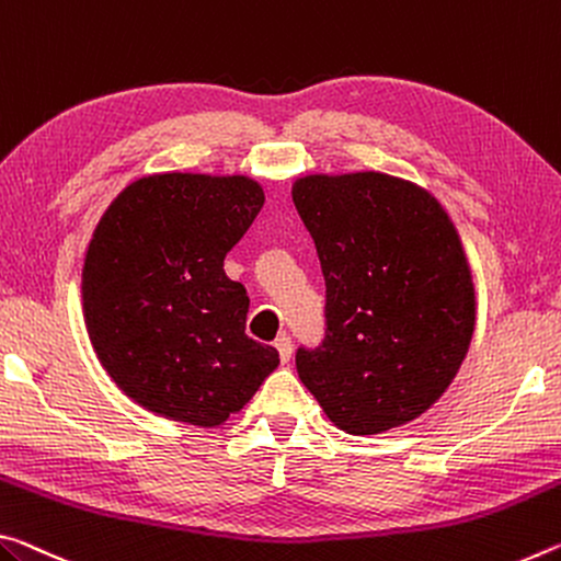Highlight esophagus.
<instances>
[{
  "label": "esophagus",
  "mask_w": 561,
  "mask_h": 561,
  "mask_svg": "<svg viewBox=\"0 0 561 561\" xmlns=\"http://www.w3.org/2000/svg\"><path fill=\"white\" fill-rule=\"evenodd\" d=\"M274 346H277L282 364H287L291 359V336L289 334H279L277 342H274Z\"/></svg>",
  "instance_id": "34e87169"
}]
</instances>
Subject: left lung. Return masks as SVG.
Returning <instances> with one entry per match:
<instances>
[{"instance_id": "obj_1", "label": "left lung", "mask_w": 561, "mask_h": 561, "mask_svg": "<svg viewBox=\"0 0 561 561\" xmlns=\"http://www.w3.org/2000/svg\"><path fill=\"white\" fill-rule=\"evenodd\" d=\"M327 284L324 340L297 371L350 434L426 412L457 377L474 332V284L447 211L379 172L312 174L291 186Z\"/></svg>"}]
</instances>
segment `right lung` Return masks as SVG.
<instances>
[{
  "mask_svg": "<svg viewBox=\"0 0 561 561\" xmlns=\"http://www.w3.org/2000/svg\"><path fill=\"white\" fill-rule=\"evenodd\" d=\"M262 204L249 176L154 174L119 192L96 225L82 272L87 332L149 412L219 426L277 369V350L244 334V284L225 274Z\"/></svg>",
  "mask_w": 561,
  "mask_h": 561,
  "instance_id": "right-lung-1",
  "label": "right lung"
}]
</instances>
